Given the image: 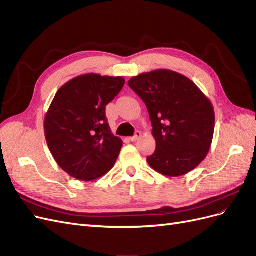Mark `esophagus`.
<instances>
[{"label":"esophagus","mask_w":256,"mask_h":256,"mask_svg":"<svg viewBox=\"0 0 256 256\" xmlns=\"http://www.w3.org/2000/svg\"><path fill=\"white\" fill-rule=\"evenodd\" d=\"M141 136H142V134L140 132V131H136L134 136H131V138H130V140L132 141V142H136V141H138V138H141Z\"/></svg>","instance_id":"1"}]
</instances>
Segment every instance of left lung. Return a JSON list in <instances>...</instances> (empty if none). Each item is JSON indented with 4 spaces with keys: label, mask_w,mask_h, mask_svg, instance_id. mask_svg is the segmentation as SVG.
Here are the masks:
<instances>
[{
    "label": "left lung",
    "mask_w": 256,
    "mask_h": 256,
    "mask_svg": "<svg viewBox=\"0 0 256 256\" xmlns=\"http://www.w3.org/2000/svg\"><path fill=\"white\" fill-rule=\"evenodd\" d=\"M130 88L150 113L156 150L147 157L154 171L170 177L189 173L210 148L214 130L212 104L187 76L159 69L134 76Z\"/></svg>",
    "instance_id": "left-lung-1"
}]
</instances>
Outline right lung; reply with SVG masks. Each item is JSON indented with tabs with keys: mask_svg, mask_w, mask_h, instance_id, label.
<instances>
[{
	"mask_svg": "<svg viewBox=\"0 0 256 256\" xmlns=\"http://www.w3.org/2000/svg\"><path fill=\"white\" fill-rule=\"evenodd\" d=\"M124 84L122 76L83 74L64 84L52 100L46 140L60 168L76 180H97L115 164L122 141L111 132L106 106Z\"/></svg>",
	"mask_w": 256,
	"mask_h": 256,
	"instance_id": "obj_1",
	"label": "right lung"
}]
</instances>
